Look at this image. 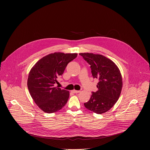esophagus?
<instances>
[{
  "instance_id": "1",
  "label": "esophagus",
  "mask_w": 150,
  "mask_h": 150,
  "mask_svg": "<svg viewBox=\"0 0 150 150\" xmlns=\"http://www.w3.org/2000/svg\"><path fill=\"white\" fill-rule=\"evenodd\" d=\"M71 92L74 93H79L80 91H76V90H72Z\"/></svg>"
}]
</instances>
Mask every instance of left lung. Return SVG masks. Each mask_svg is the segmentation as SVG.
<instances>
[{
    "instance_id": "obj_1",
    "label": "left lung",
    "mask_w": 150,
    "mask_h": 150,
    "mask_svg": "<svg viewBox=\"0 0 150 150\" xmlns=\"http://www.w3.org/2000/svg\"><path fill=\"white\" fill-rule=\"evenodd\" d=\"M80 56L91 65L93 78L98 79V91L92 92L85 107L97 114L106 112L119 99L122 88L120 71L114 62L101 54L81 53Z\"/></svg>"
}]
</instances>
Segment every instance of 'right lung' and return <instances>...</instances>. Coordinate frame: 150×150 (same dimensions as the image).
Returning a JSON list of instances; mask_svg holds the SVG:
<instances>
[{
    "mask_svg": "<svg viewBox=\"0 0 150 150\" xmlns=\"http://www.w3.org/2000/svg\"><path fill=\"white\" fill-rule=\"evenodd\" d=\"M77 53L55 52L39 59L29 72L28 87L33 100L46 113H54L65 106L69 91L54 87L67 64L77 57Z\"/></svg>",
    "mask_w": 150,
    "mask_h": 150,
    "instance_id": "obj_1",
    "label": "right lung"
}]
</instances>
